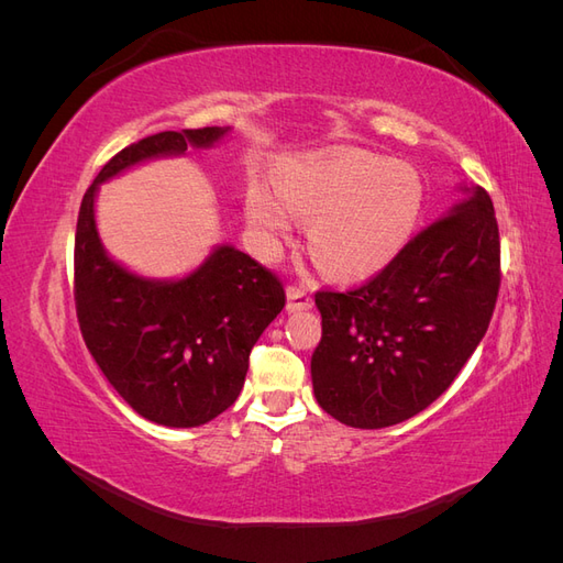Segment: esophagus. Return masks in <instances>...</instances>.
<instances>
[{
    "label": "esophagus",
    "mask_w": 563,
    "mask_h": 563,
    "mask_svg": "<svg viewBox=\"0 0 563 563\" xmlns=\"http://www.w3.org/2000/svg\"><path fill=\"white\" fill-rule=\"evenodd\" d=\"M286 298H288V312H300V310H312V305H314V300H312V296L305 291L302 286H288V291H286Z\"/></svg>",
    "instance_id": "34e87169"
}]
</instances>
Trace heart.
Returning <instances> with one entry per match:
<instances>
[{
  "instance_id": "b5f03b06",
  "label": "heart",
  "mask_w": 563,
  "mask_h": 563,
  "mask_svg": "<svg viewBox=\"0 0 563 563\" xmlns=\"http://www.w3.org/2000/svg\"><path fill=\"white\" fill-rule=\"evenodd\" d=\"M275 192L253 183L246 220L263 242L291 230V212L308 220V244L321 269L340 279L376 275L411 240L424 207V185L413 166L366 152L286 164Z\"/></svg>"
}]
</instances>
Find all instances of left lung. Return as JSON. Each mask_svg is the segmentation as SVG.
<instances>
[{
  "mask_svg": "<svg viewBox=\"0 0 563 563\" xmlns=\"http://www.w3.org/2000/svg\"><path fill=\"white\" fill-rule=\"evenodd\" d=\"M465 192L376 277L314 294V397L350 428L413 418L444 395L482 343L500 288V234L484 187Z\"/></svg>",
  "mask_w": 563,
  "mask_h": 563,
  "instance_id": "obj_1",
  "label": "left lung"
}]
</instances>
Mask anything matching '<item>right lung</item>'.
I'll use <instances>...</instances> for the list:
<instances>
[{
  "label": "right lung",
  "instance_id": "1",
  "mask_svg": "<svg viewBox=\"0 0 563 563\" xmlns=\"http://www.w3.org/2000/svg\"><path fill=\"white\" fill-rule=\"evenodd\" d=\"M230 129L162 131L124 147L81 199L75 234V305L91 356L135 413L166 428H197L244 387L255 340L284 302L277 275L234 246H218L178 282L143 279L98 240V185L152 157L209 147Z\"/></svg>",
  "mask_w": 563,
  "mask_h": 563
}]
</instances>
